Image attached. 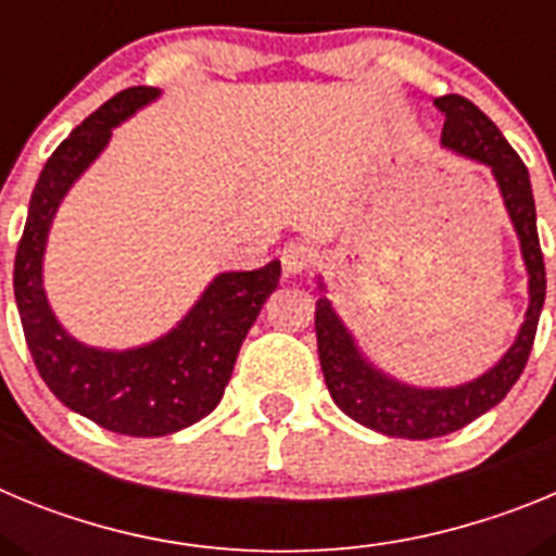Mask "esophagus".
<instances>
[{
  "label": "esophagus",
  "instance_id": "esophagus-1",
  "mask_svg": "<svg viewBox=\"0 0 556 556\" xmlns=\"http://www.w3.org/2000/svg\"><path fill=\"white\" fill-rule=\"evenodd\" d=\"M314 258H317V250H314L308 242H289L283 244L281 250V264L287 275L306 273V269L314 264Z\"/></svg>",
  "mask_w": 556,
  "mask_h": 556
}]
</instances>
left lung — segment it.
<instances>
[{
    "mask_svg": "<svg viewBox=\"0 0 556 556\" xmlns=\"http://www.w3.org/2000/svg\"><path fill=\"white\" fill-rule=\"evenodd\" d=\"M434 105L445 113L443 139H440L443 147L493 169L501 198L520 239V253L527 262L529 308L527 320L515 337V345L484 376L473 378L468 384L445 387V390H417L376 370L358 353L356 342L342 326L328 298L317 301V312H314L317 353H320L323 376H326L333 404L356 424L387 437H404V440L445 437L451 431H459L462 426L473 424L476 417L501 404L527 367L540 312L546 301V264H543V250L538 239V214H534L529 169L518 159V152L509 147V141L501 136L498 127L473 102L459 94H445L437 97Z\"/></svg>",
    "mask_w": 556,
    "mask_h": 556,
    "instance_id": "obj_1",
    "label": "left lung"
}]
</instances>
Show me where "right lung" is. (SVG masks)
<instances>
[{
  "mask_svg": "<svg viewBox=\"0 0 556 556\" xmlns=\"http://www.w3.org/2000/svg\"><path fill=\"white\" fill-rule=\"evenodd\" d=\"M155 97L159 88H125L61 141L33 189L13 264L24 339L52 395L102 429L130 437L172 434L217 409L239 348L281 278V262L217 275L178 328L132 351L88 348L55 320L41 278L52 217L68 186L105 150L113 127Z\"/></svg>",
  "mask_w": 556,
  "mask_h": 556,
  "instance_id": "1",
  "label": "right lung"
}]
</instances>
